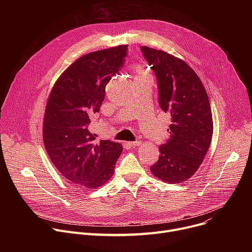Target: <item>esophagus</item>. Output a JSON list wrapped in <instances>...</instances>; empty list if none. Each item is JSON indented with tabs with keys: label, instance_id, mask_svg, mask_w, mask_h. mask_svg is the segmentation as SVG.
I'll list each match as a JSON object with an SVG mask.
<instances>
[{
	"label": "esophagus",
	"instance_id": "obj_1",
	"mask_svg": "<svg viewBox=\"0 0 252 252\" xmlns=\"http://www.w3.org/2000/svg\"><path fill=\"white\" fill-rule=\"evenodd\" d=\"M128 145L132 148H136V147L141 145V142L140 141H130V142H128Z\"/></svg>",
	"mask_w": 252,
	"mask_h": 252
}]
</instances>
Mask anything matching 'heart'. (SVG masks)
<instances>
[{
  "label": "heart",
  "instance_id": "heart-1",
  "mask_svg": "<svg viewBox=\"0 0 252 252\" xmlns=\"http://www.w3.org/2000/svg\"><path fill=\"white\" fill-rule=\"evenodd\" d=\"M132 68H133V70H134L135 78H136V77H139V76H141V75L148 74V71H147L145 68H143L140 64H138V63L133 64V65H132Z\"/></svg>",
  "mask_w": 252,
  "mask_h": 252
}]
</instances>
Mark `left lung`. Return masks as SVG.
<instances>
[{
  "instance_id": "left-lung-1",
  "label": "left lung",
  "mask_w": 252,
  "mask_h": 252,
  "mask_svg": "<svg viewBox=\"0 0 252 252\" xmlns=\"http://www.w3.org/2000/svg\"><path fill=\"white\" fill-rule=\"evenodd\" d=\"M140 50L156 73L160 109L171 116L169 138L150 169L162 182L182 184L196 172L210 146L213 122L208 95L185 61L145 46Z\"/></svg>"
}]
</instances>
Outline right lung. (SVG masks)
<instances>
[{
    "label": "right lung",
    "mask_w": 252,
    "mask_h": 252,
    "mask_svg": "<svg viewBox=\"0 0 252 252\" xmlns=\"http://www.w3.org/2000/svg\"><path fill=\"white\" fill-rule=\"evenodd\" d=\"M126 53L127 45H121L84 55L62 73L48 97L43 123L46 151L64 178L86 189L110 181L123 152L119 142L97 140L90 125Z\"/></svg>",
    "instance_id": "right-lung-1"
}]
</instances>
